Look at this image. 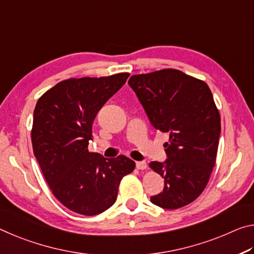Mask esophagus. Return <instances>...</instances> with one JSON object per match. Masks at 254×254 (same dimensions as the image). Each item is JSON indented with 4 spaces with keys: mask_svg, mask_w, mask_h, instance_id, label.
Segmentation results:
<instances>
[{
    "mask_svg": "<svg viewBox=\"0 0 254 254\" xmlns=\"http://www.w3.org/2000/svg\"><path fill=\"white\" fill-rule=\"evenodd\" d=\"M136 168L138 170H145L147 169V163L146 162H136Z\"/></svg>",
    "mask_w": 254,
    "mask_h": 254,
    "instance_id": "1",
    "label": "esophagus"
}]
</instances>
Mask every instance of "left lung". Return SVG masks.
Returning a JSON list of instances; mask_svg holds the SVG:
<instances>
[{
  "label": "left lung",
  "instance_id": "1",
  "mask_svg": "<svg viewBox=\"0 0 254 254\" xmlns=\"http://www.w3.org/2000/svg\"><path fill=\"white\" fill-rule=\"evenodd\" d=\"M135 91L156 129L169 132L168 160L149 168L164 178V189L151 197L154 205L178 209L200 196L217 156L221 116L209 86L173 68L132 75Z\"/></svg>",
  "mask_w": 254,
  "mask_h": 254
}]
</instances>
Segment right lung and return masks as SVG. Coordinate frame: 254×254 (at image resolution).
<instances>
[{"instance_id":"right-lung-1","label":"right lung","mask_w":254,"mask_h":254,"mask_svg":"<svg viewBox=\"0 0 254 254\" xmlns=\"http://www.w3.org/2000/svg\"><path fill=\"white\" fill-rule=\"evenodd\" d=\"M128 76L129 73H118L68 78L37 101L33 154L54 196L74 213L93 216L110 208L122 179L135 169L129 157L105 159L88 149L95 116Z\"/></svg>"}]
</instances>
